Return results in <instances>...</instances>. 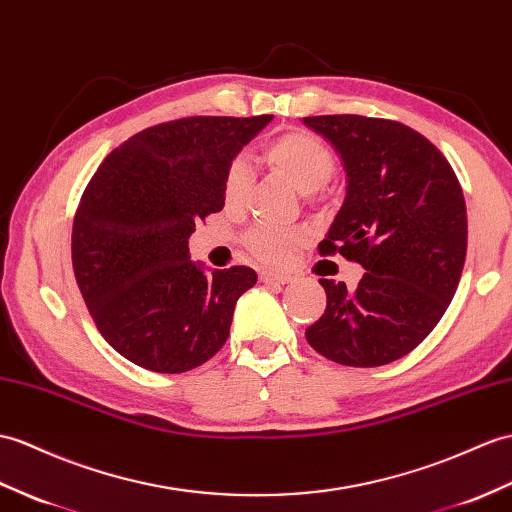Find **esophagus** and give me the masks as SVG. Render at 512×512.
Here are the masks:
<instances>
[{
	"label": "esophagus",
	"mask_w": 512,
	"mask_h": 512,
	"mask_svg": "<svg viewBox=\"0 0 512 512\" xmlns=\"http://www.w3.org/2000/svg\"><path fill=\"white\" fill-rule=\"evenodd\" d=\"M292 275H288V272H275V270H264L261 272V281L264 283H279V285H285V283H292Z\"/></svg>",
	"instance_id": "1"
}]
</instances>
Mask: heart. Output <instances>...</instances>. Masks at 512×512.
Returning a JSON list of instances; mask_svg holds the SVG:
<instances>
[{
  "label": "heart",
  "mask_w": 512,
  "mask_h": 512,
  "mask_svg": "<svg viewBox=\"0 0 512 512\" xmlns=\"http://www.w3.org/2000/svg\"><path fill=\"white\" fill-rule=\"evenodd\" d=\"M264 157L270 163V168H275L288 178L301 194H314L318 189H323L336 170L331 150L314 135L305 133V130H288V133L270 139L264 146ZM248 187H251V165L246 159L231 161L222 187L227 205H240ZM299 240L301 235L296 231L257 229L248 237L246 244L257 259L275 264Z\"/></svg>",
  "instance_id": "b5f03b06"
}]
</instances>
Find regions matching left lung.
I'll return each instance as SVG.
<instances>
[{"label": "left lung", "mask_w": 512, "mask_h": 512, "mask_svg": "<svg viewBox=\"0 0 512 512\" xmlns=\"http://www.w3.org/2000/svg\"><path fill=\"white\" fill-rule=\"evenodd\" d=\"M342 161L347 194L318 244L366 270L358 288L320 279L327 310L305 338L327 360L384 366L430 336L467 257V207L451 165L417 130L362 115L303 117Z\"/></svg>", "instance_id": "1"}]
</instances>
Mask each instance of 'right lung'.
I'll return each mask as SVG.
<instances>
[{"mask_svg": "<svg viewBox=\"0 0 512 512\" xmlns=\"http://www.w3.org/2000/svg\"><path fill=\"white\" fill-rule=\"evenodd\" d=\"M272 122L185 117L141 130L93 174L71 231L74 275L100 334L133 364L185 373L229 338L235 303L257 283L246 266L189 259L196 222L224 207V174Z\"/></svg>", "mask_w": 512, "mask_h": 512, "instance_id": "1", "label": "right lung"}]
</instances>
